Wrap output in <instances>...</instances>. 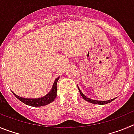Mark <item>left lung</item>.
<instances>
[{
	"mask_svg": "<svg viewBox=\"0 0 134 134\" xmlns=\"http://www.w3.org/2000/svg\"><path fill=\"white\" fill-rule=\"evenodd\" d=\"M78 88H79V92H80V94H81V96H82V98H83V99H85V100H86V101H88V102H89V103H91L98 104V105H105V104L109 103H111V101H113V100H115V99H116V98H115V99H111V100H93V99H89V98L86 97V96H85V94H84L83 93H82L81 91H80V88H79V86H78Z\"/></svg>",
	"mask_w": 134,
	"mask_h": 134,
	"instance_id": "8db88e82",
	"label": "left lung"
}]
</instances>
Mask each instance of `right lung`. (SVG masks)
Instances as JSON below:
<instances>
[{"label": "right lung", "mask_w": 134, "mask_h": 134, "mask_svg": "<svg viewBox=\"0 0 134 134\" xmlns=\"http://www.w3.org/2000/svg\"><path fill=\"white\" fill-rule=\"evenodd\" d=\"M59 77L57 78L53 84L52 88L49 91V93L45 95L44 97L41 98H37V99H27V98H23L19 97L13 92L14 95L21 102L26 104L27 105L31 106V107H41L44 105H48L50 103L53 102L55 98L57 96V82L58 80Z\"/></svg>", "instance_id": "add662e5"}]
</instances>
